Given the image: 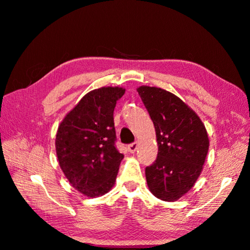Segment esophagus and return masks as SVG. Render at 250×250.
I'll use <instances>...</instances> for the list:
<instances>
[{"mask_svg": "<svg viewBox=\"0 0 250 250\" xmlns=\"http://www.w3.org/2000/svg\"><path fill=\"white\" fill-rule=\"evenodd\" d=\"M137 149H138V143L137 142H133V143H131V145L128 146V150H129L130 153H134V152L137 151Z\"/></svg>", "mask_w": 250, "mask_h": 250, "instance_id": "34e87169", "label": "esophagus"}]
</instances>
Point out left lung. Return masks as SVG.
Wrapping results in <instances>:
<instances>
[{"instance_id": "left-lung-1", "label": "left lung", "mask_w": 250, "mask_h": 250, "mask_svg": "<svg viewBox=\"0 0 250 250\" xmlns=\"http://www.w3.org/2000/svg\"><path fill=\"white\" fill-rule=\"evenodd\" d=\"M138 92L153 121L159 152L146 167L149 189L160 200L174 202L191 189L204 166L209 140L195 111L179 97L158 87Z\"/></svg>"}]
</instances>
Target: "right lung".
I'll use <instances>...</instances> for the list:
<instances>
[{"label": "right lung", "mask_w": 250, "mask_h": 250, "mask_svg": "<svg viewBox=\"0 0 250 250\" xmlns=\"http://www.w3.org/2000/svg\"><path fill=\"white\" fill-rule=\"evenodd\" d=\"M120 87H101L84 95L58 125L59 167L74 188L88 197L115 185L124 154L117 150L113 111L125 95Z\"/></svg>", "instance_id": "add662e5"}]
</instances>
